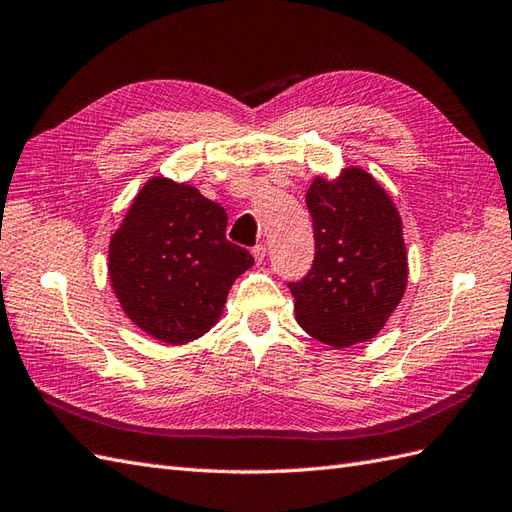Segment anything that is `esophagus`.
<instances>
[{"mask_svg": "<svg viewBox=\"0 0 512 512\" xmlns=\"http://www.w3.org/2000/svg\"><path fill=\"white\" fill-rule=\"evenodd\" d=\"M253 257H255L257 264H261V261L266 259V246H264V244H257V246L253 248Z\"/></svg>", "mask_w": 512, "mask_h": 512, "instance_id": "obj_1", "label": "esophagus"}]
</instances>
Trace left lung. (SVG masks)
I'll return each mask as SVG.
<instances>
[{"mask_svg":"<svg viewBox=\"0 0 512 512\" xmlns=\"http://www.w3.org/2000/svg\"><path fill=\"white\" fill-rule=\"evenodd\" d=\"M316 257L287 283L296 320L318 342L346 348L383 329L406 290L402 220L389 194L363 168H344L307 190Z\"/></svg>","mask_w":512,"mask_h":512,"instance_id":"8db88e82","label":"left lung"}]
</instances>
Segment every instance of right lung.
Here are the masks:
<instances>
[{"instance_id": "right-lung-1", "label": "right lung", "mask_w": 512, "mask_h": 512, "mask_svg": "<svg viewBox=\"0 0 512 512\" xmlns=\"http://www.w3.org/2000/svg\"><path fill=\"white\" fill-rule=\"evenodd\" d=\"M227 212L188 183H144L110 240L108 272L127 318L166 344L218 322L233 281L255 264L227 240Z\"/></svg>"}]
</instances>
